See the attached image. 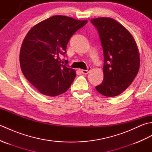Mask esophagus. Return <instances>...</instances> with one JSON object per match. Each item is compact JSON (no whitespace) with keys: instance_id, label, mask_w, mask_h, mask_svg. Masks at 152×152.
<instances>
[{"instance_id":"1","label":"esophagus","mask_w":152,"mask_h":152,"mask_svg":"<svg viewBox=\"0 0 152 152\" xmlns=\"http://www.w3.org/2000/svg\"><path fill=\"white\" fill-rule=\"evenodd\" d=\"M90 70H91V68H89L88 70H81V72L83 74H88Z\"/></svg>"}]
</instances>
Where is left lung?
Listing matches in <instances>:
<instances>
[{
	"label": "left lung",
	"instance_id": "8db88e82",
	"mask_svg": "<svg viewBox=\"0 0 152 152\" xmlns=\"http://www.w3.org/2000/svg\"><path fill=\"white\" fill-rule=\"evenodd\" d=\"M99 32L104 53V79L95 88L106 96H115L129 86L140 68V54L133 37L115 19H91Z\"/></svg>",
	"mask_w": 152,
	"mask_h": 152
}]
</instances>
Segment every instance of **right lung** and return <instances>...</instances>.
<instances>
[{
    "mask_svg": "<svg viewBox=\"0 0 152 152\" xmlns=\"http://www.w3.org/2000/svg\"><path fill=\"white\" fill-rule=\"evenodd\" d=\"M87 23L54 15L28 32L21 47L20 66L25 78L42 94L56 96L69 89L76 71L61 64L59 56L65 54L71 37Z\"/></svg>",
    "mask_w": 152,
    "mask_h": 152,
    "instance_id": "1",
    "label": "right lung"
}]
</instances>
